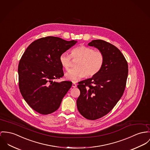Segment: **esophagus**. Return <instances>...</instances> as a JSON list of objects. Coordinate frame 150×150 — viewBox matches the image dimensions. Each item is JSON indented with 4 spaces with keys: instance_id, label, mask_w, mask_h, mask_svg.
<instances>
[{
    "instance_id": "34e87169",
    "label": "esophagus",
    "mask_w": 150,
    "mask_h": 150,
    "mask_svg": "<svg viewBox=\"0 0 150 150\" xmlns=\"http://www.w3.org/2000/svg\"><path fill=\"white\" fill-rule=\"evenodd\" d=\"M72 87H74V88H75V87H76V86H77V84H76V83H72Z\"/></svg>"
}]
</instances>
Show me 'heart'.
<instances>
[{
    "label": "heart",
    "mask_w": 150,
    "mask_h": 150,
    "mask_svg": "<svg viewBox=\"0 0 150 150\" xmlns=\"http://www.w3.org/2000/svg\"><path fill=\"white\" fill-rule=\"evenodd\" d=\"M71 57L79 59L76 63V68L70 69L66 74L65 77L73 82L78 81L86 75L88 77L96 75L103 68L105 60L104 55L102 51H95L91 47L81 46L74 48L71 55L66 52L60 55V63L66 70L69 69Z\"/></svg>",
    "instance_id": "b5f03b06"
}]
</instances>
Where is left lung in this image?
Returning <instances> with one entry per match:
<instances>
[{
  "label": "left lung",
  "mask_w": 150,
  "mask_h": 150,
  "mask_svg": "<svg viewBox=\"0 0 150 150\" xmlns=\"http://www.w3.org/2000/svg\"><path fill=\"white\" fill-rule=\"evenodd\" d=\"M104 55L103 68L96 75L78 83L81 91L76 104L81 115L96 120L107 115L114 107L125 91L128 64L120 51L103 40H93L88 44Z\"/></svg>",
  "instance_id": "obj_1"
}]
</instances>
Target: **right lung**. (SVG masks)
Masks as SVG:
<instances>
[{"label":"right lung","instance_id":"right-lung-1","mask_svg":"<svg viewBox=\"0 0 150 150\" xmlns=\"http://www.w3.org/2000/svg\"><path fill=\"white\" fill-rule=\"evenodd\" d=\"M76 43L47 36L35 40L24 52L18 66L20 91L25 101L39 114L57 111L71 87V81L54 80L64 75L60 55Z\"/></svg>","mask_w":150,"mask_h":150}]
</instances>
